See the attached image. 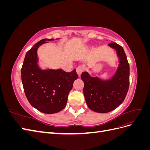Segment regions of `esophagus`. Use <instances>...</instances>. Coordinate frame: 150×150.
I'll return each instance as SVG.
<instances>
[{"mask_svg": "<svg viewBox=\"0 0 150 150\" xmlns=\"http://www.w3.org/2000/svg\"><path fill=\"white\" fill-rule=\"evenodd\" d=\"M84 71V67L82 66H78V67L76 68V72L77 74L79 76H81V74H82V72Z\"/></svg>", "mask_w": 150, "mask_h": 150, "instance_id": "34e87169", "label": "esophagus"}]
</instances>
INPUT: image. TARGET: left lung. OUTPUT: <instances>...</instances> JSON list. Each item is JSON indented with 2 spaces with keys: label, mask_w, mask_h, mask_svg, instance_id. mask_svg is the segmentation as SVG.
Wrapping results in <instances>:
<instances>
[{
  "label": "left lung",
  "mask_w": 150,
  "mask_h": 150,
  "mask_svg": "<svg viewBox=\"0 0 150 150\" xmlns=\"http://www.w3.org/2000/svg\"><path fill=\"white\" fill-rule=\"evenodd\" d=\"M108 46L115 49L119 64L110 79H102L83 72L81 79L83 93L88 108L94 112L106 113L115 110L123 102L129 84V66L123 48L115 42Z\"/></svg>",
  "instance_id": "8db88e82"
}]
</instances>
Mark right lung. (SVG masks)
Segmentation results:
<instances>
[{
    "mask_svg": "<svg viewBox=\"0 0 150 150\" xmlns=\"http://www.w3.org/2000/svg\"><path fill=\"white\" fill-rule=\"evenodd\" d=\"M54 40L44 39L34 44L26 53L21 69L22 85L29 102L46 114L56 113L65 108L68 94L78 78L75 69L66 72L61 69H43L40 66L38 48Z\"/></svg>",
    "mask_w": 150,
    "mask_h": 150,
    "instance_id": "obj_1",
    "label": "right lung"
}]
</instances>
